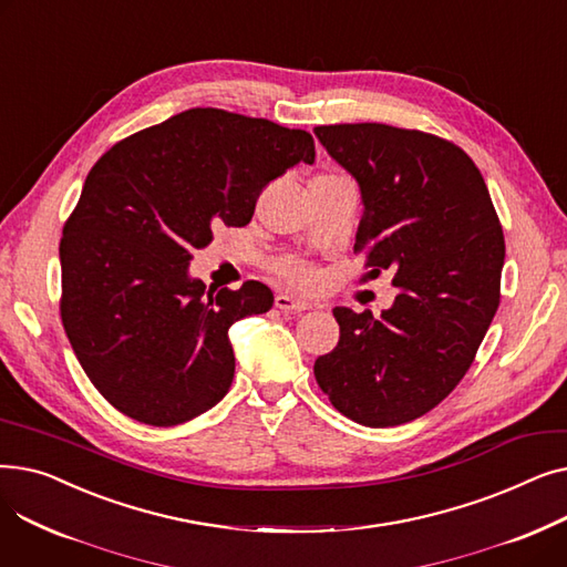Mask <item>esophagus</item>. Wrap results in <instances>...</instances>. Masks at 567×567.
<instances>
[{"label": "esophagus", "mask_w": 567, "mask_h": 567, "mask_svg": "<svg viewBox=\"0 0 567 567\" xmlns=\"http://www.w3.org/2000/svg\"><path fill=\"white\" fill-rule=\"evenodd\" d=\"M276 308L285 310V312H303L310 310L312 303L306 299H299V296H291V293H278L276 296Z\"/></svg>", "instance_id": "34e87169"}]
</instances>
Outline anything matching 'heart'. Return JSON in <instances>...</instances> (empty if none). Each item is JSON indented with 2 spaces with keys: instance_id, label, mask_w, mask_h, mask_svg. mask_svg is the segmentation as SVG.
I'll return each mask as SVG.
<instances>
[{
  "instance_id": "b5f03b06",
  "label": "heart",
  "mask_w": 567,
  "mask_h": 567,
  "mask_svg": "<svg viewBox=\"0 0 567 567\" xmlns=\"http://www.w3.org/2000/svg\"><path fill=\"white\" fill-rule=\"evenodd\" d=\"M274 271H276L280 278H285V280H289V282H296V285H308V282H312V278H315L312 266L306 264V261L299 259V257H282V259H278V261L274 264Z\"/></svg>"
}]
</instances>
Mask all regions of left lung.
<instances>
[{
  "mask_svg": "<svg viewBox=\"0 0 567 567\" xmlns=\"http://www.w3.org/2000/svg\"><path fill=\"white\" fill-rule=\"evenodd\" d=\"M361 188L353 252L385 268L395 303L336 308L338 347L315 361L319 389L347 419L393 427L434 409L471 368L501 299L505 241L485 178L462 148L385 124L317 126Z\"/></svg>",
  "mask_w": 567,
  "mask_h": 567,
  "instance_id": "1",
  "label": "left lung"
}]
</instances>
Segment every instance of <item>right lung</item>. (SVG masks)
Returning <instances> with one entry per match:
<instances>
[{
  "mask_svg": "<svg viewBox=\"0 0 567 567\" xmlns=\"http://www.w3.org/2000/svg\"><path fill=\"white\" fill-rule=\"evenodd\" d=\"M315 140L216 107H193L105 152L64 225L62 323L99 393L133 421L182 425L234 379L229 326L268 312L274 293L206 287L188 276L216 225L244 227L259 193Z\"/></svg>",
  "mask_w": 567,
  "mask_h": 567,
  "instance_id": "1",
  "label": "right lung"
}]
</instances>
